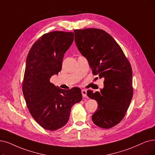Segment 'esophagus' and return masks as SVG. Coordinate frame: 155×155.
Instances as JSON below:
<instances>
[{"label": "esophagus", "instance_id": "1", "mask_svg": "<svg viewBox=\"0 0 155 155\" xmlns=\"http://www.w3.org/2000/svg\"><path fill=\"white\" fill-rule=\"evenodd\" d=\"M81 94L83 97H85L86 96V90H81Z\"/></svg>", "mask_w": 155, "mask_h": 155}]
</instances>
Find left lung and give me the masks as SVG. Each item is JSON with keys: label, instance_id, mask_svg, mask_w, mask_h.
Returning a JSON list of instances; mask_svg holds the SVG:
<instances>
[{"label": "left lung", "instance_id": "left-lung-1", "mask_svg": "<svg viewBox=\"0 0 155 155\" xmlns=\"http://www.w3.org/2000/svg\"><path fill=\"white\" fill-rule=\"evenodd\" d=\"M79 52L87 59L94 75L104 78L100 91H87L98 104L92 121L110 128L124 117L133 97L132 69L121 47L106 31L98 28L74 30Z\"/></svg>", "mask_w": 155, "mask_h": 155}]
</instances>
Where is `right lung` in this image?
Segmentation results:
<instances>
[{
    "label": "right lung",
    "instance_id": "add662e5",
    "mask_svg": "<svg viewBox=\"0 0 155 155\" xmlns=\"http://www.w3.org/2000/svg\"><path fill=\"white\" fill-rule=\"evenodd\" d=\"M73 41V32H49L35 42L27 58L23 96L33 118L48 130L65 126L72 107L82 100L80 88L62 90L50 82L61 70L64 54Z\"/></svg>",
    "mask_w": 155,
    "mask_h": 155
}]
</instances>
